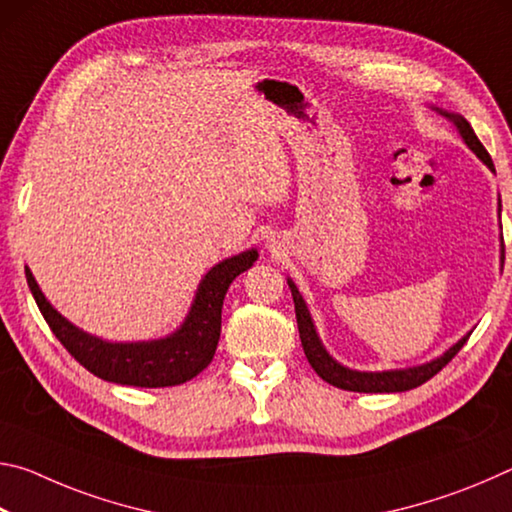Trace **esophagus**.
<instances>
[{
    "instance_id": "34e87169",
    "label": "esophagus",
    "mask_w": 512,
    "mask_h": 512,
    "mask_svg": "<svg viewBox=\"0 0 512 512\" xmlns=\"http://www.w3.org/2000/svg\"><path fill=\"white\" fill-rule=\"evenodd\" d=\"M275 246H277V241L275 239H268V248L275 250Z\"/></svg>"
}]
</instances>
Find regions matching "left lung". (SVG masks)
I'll return each instance as SVG.
<instances>
[{
  "mask_svg": "<svg viewBox=\"0 0 512 512\" xmlns=\"http://www.w3.org/2000/svg\"><path fill=\"white\" fill-rule=\"evenodd\" d=\"M431 110H436L438 115H443L447 121H452L458 135L463 137V142L470 146V151L485 164V167L495 173V164H492V158L488 155V151L483 149L479 137L474 135L472 126L467 124V119L463 115H456V112H449L443 108H431ZM499 214H501V198H499ZM501 266H504V237H501ZM287 284L291 289L293 305H296L298 332H300L302 350H305V354H307V361L311 363V368L318 372V377H323L327 384H332L336 388H343V391H354V393H404V391H411V388L420 386L427 379H431L438 370H443V366H447V363L456 357L458 350L463 348L465 341L470 339V334H472V332H467L461 341L454 343L452 348L445 350L440 357L431 359L427 363H420V366L379 370V372L354 370V368L343 366V363L336 361L332 354L325 350V345H323V341H320V336L316 332L314 318H311L307 302H305V298H302V293L298 291L296 282H293L291 277H287Z\"/></svg>",
  "mask_w": 512,
  "mask_h": 512,
  "instance_id": "obj_1",
  "label": "left lung"
}]
</instances>
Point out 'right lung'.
Here are the masks:
<instances>
[{
  "label": "right lung",
  "mask_w": 512,
  "mask_h": 512,
  "mask_svg": "<svg viewBox=\"0 0 512 512\" xmlns=\"http://www.w3.org/2000/svg\"><path fill=\"white\" fill-rule=\"evenodd\" d=\"M257 257V248H248L244 253L214 264L198 284L183 325L176 332L153 341H106L83 332L81 327L72 325L51 307L29 266L24 268V273H27L29 289L51 332L83 368H88L92 375L112 381V384L162 388L185 384L210 366L221 336L225 291L237 275L248 271L257 262Z\"/></svg>",
  "instance_id": "add662e5"
}]
</instances>
